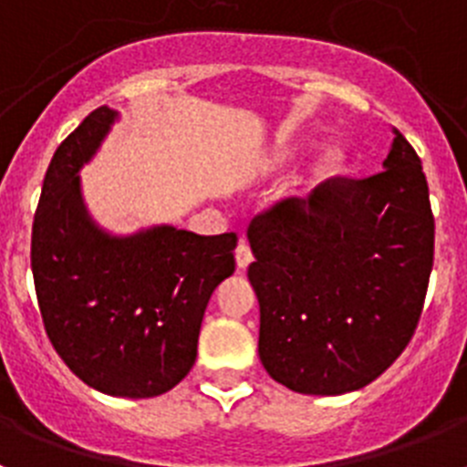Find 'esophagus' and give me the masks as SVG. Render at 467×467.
Here are the masks:
<instances>
[{
	"label": "esophagus",
	"instance_id": "obj_1",
	"mask_svg": "<svg viewBox=\"0 0 467 467\" xmlns=\"http://www.w3.org/2000/svg\"><path fill=\"white\" fill-rule=\"evenodd\" d=\"M250 262H253V250H250V245H247V243H241V245L236 247L238 269H247V266H250Z\"/></svg>",
	"mask_w": 467,
	"mask_h": 467
}]
</instances>
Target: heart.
Instances as JSON below:
<instances>
[{
  "label": "heart",
  "instance_id": "heart-1",
  "mask_svg": "<svg viewBox=\"0 0 467 467\" xmlns=\"http://www.w3.org/2000/svg\"><path fill=\"white\" fill-rule=\"evenodd\" d=\"M344 163H346V154L339 150V147H329V150H325L323 154L317 156L316 163H313L311 189H316L317 184L327 182L329 177L339 175V172L344 171Z\"/></svg>",
  "mask_w": 467,
  "mask_h": 467
}]
</instances>
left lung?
<instances>
[{
	"label": "left lung",
	"mask_w": 467,
	"mask_h": 467,
	"mask_svg": "<svg viewBox=\"0 0 467 467\" xmlns=\"http://www.w3.org/2000/svg\"><path fill=\"white\" fill-rule=\"evenodd\" d=\"M365 180L334 177L247 229L259 360L304 395H344L400 358L419 325L435 250L428 182L400 130Z\"/></svg>",
	"instance_id": "8db88e82"
}]
</instances>
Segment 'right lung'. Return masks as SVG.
I'll return each mask as SVG.
<instances>
[{
	"label": "right lung",
	"instance_id": "obj_1",
	"mask_svg": "<svg viewBox=\"0 0 467 467\" xmlns=\"http://www.w3.org/2000/svg\"><path fill=\"white\" fill-rule=\"evenodd\" d=\"M117 117L98 107L56 150L30 259L57 356L95 390L140 400L171 390L193 367L205 306L236 269L238 236H198L168 224L111 236L95 224L79 171Z\"/></svg>",
	"mask_w": 467,
	"mask_h": 467
}]
</instances>
